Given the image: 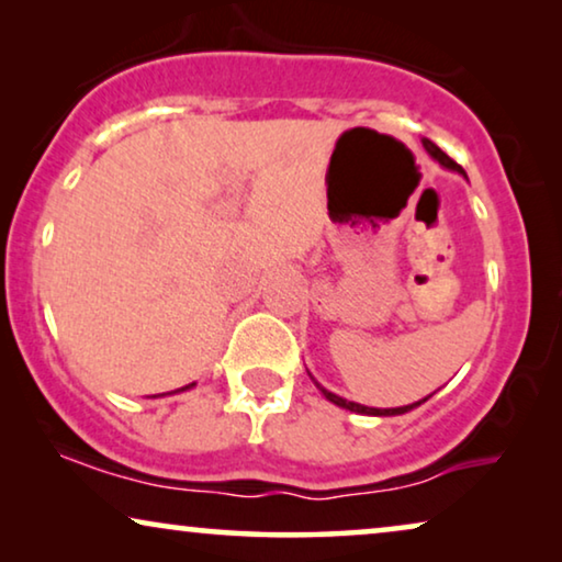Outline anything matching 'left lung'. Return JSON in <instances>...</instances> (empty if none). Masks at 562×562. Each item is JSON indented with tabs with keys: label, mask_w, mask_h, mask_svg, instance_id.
<instances>
[{
	"label": "left lung",
	"mask_w": 562,
	"mask_h": 562,
	"mask_svg": "<svg viewBox=\"0 0 562 562\" xmlns=\"http://www.w3.org/2000/svg\"><path fill=\"white\" fill-rule=\"evenodd\" d=\"M422 145H425V150L429 153V156H432L437 164H440L442 168H448V171H456V173H460L463 176V179H468L465 176V171L463 168H460L456 160H452L450 156H445V153L437 148V145L429 140V137H425V140H422ZM310 379L314 381V375L310 373ZM314 386H317L319 391H322V396L327 398V402H333L335 406H340V409H348V412H356V414H368V417H398V414H406V412H412V409H417L419 404H425L429 396H425V398H419V402H414V404H406V406H394V409H375V406H363V404H356V402H348V398H342V396H337V394H333V391H327L325 386H322V383H317L314 381Z\"/></svg>",
	"instance_id": "left-lung-1"
}]
</instances>
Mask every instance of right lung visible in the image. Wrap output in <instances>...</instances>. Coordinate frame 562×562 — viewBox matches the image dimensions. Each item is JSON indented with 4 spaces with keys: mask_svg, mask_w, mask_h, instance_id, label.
<instances>
[{
    "mask_svg": "<svg viewBox=\"0 0 562 562\" xmlns=\"http://www.w3.org/2000/svg\"><path fill=\"white\" fill-rule=\"evenodd\" d=\"M194 386H196V383H189V386H181V389H176L173 394H181V391H189V389H194ZM160 396H166V394H160Z\"/></svg>",
    "mask_w": 562,
    "mask_h": 562,
    "instance_id": "1",
    "label": "right lung"
}]
</instances>
